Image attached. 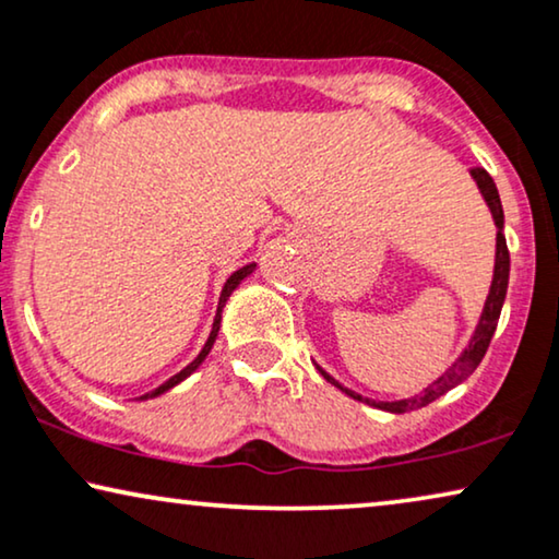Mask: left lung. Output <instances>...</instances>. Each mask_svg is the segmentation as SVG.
<instances>
[{
	"label": "left lung",
	"mask_w": 559,
	"mask_h": 559,
	"mask_svg": "<svg viewBox=\"0 0 559 559\" xmlns=\"http://www.w3.org/2000/svg\"><path fill=\"white\" fill-rule=\"evenodd\" d=\"M471 176L475 186H478L483 202L488 204L490 210V217H493V225H496V263H493V281H490V288H488V296H486V304H483V311H480V319L478 324H475L473 330V337L467 342L463 353L452 366L444 370V373L437 378L435 383H429L427 389L421 393H416V396H408V399H399V401H376V399H366L360 396V393L349 391L342 385L340 381H334V378L326 373L324 368L317 370L324 376V381H330L334 389H340L342 393H347L349 399L355 401H362V404L368 406H376V408H383V412L389 414H406V412H414V408H421L431 404V401H437L444 393L455 389L465 381L467 376H473V370L480 366L483 355H486V349L490 345V337H493L496 332V324H498V317H501V309H503V301H506V288H509V267H511V260H509V248H506V237H503V206H501V197H498V189L493 183V178L488 176L486 168H471Z\"/></svg>",
	"instance_id": "8db88e82"
}]
</instances>
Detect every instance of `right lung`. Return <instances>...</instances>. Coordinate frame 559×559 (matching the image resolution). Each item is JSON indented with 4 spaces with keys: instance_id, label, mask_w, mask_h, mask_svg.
I'll list each match as a JSON object with an SVG mask.
<instances>
[{
    "instance_id": "add662e5",
    "label": "right lung",
    "mask_w": 559,
    "mask_h": 559,
    "mask_svg": "<svg viewBox=\"0 0 559 559\" xmlns=\"http://www.w3.org/2000/svg\"><path fill=\"white\" fill-rule=\"evenodd\" d=\"M255 267H258V263H248V265H242L240 271H235L233 275H229V278H227V284L222 286V294H219V307H217V317H214L212 332H210V337H206V342H204L202 353H199L197 357H193V360L189 362V366H186V368L181 370V373H176L174 378H168L166 383L158 385V389L151 391V393H145V396H140V399H155V396H160V393H166V391L174 389V385H178V383H181V381H186V378H189V376L193 373V370H197L199 366H202V362L206 360V355L212 353V345H214V340H217V334H219V324H222V309H225V304H227L229 296H233L235 288L240 286L242 281L248 278L250 273H255Z\"/></svg>"
}]
</instances>
